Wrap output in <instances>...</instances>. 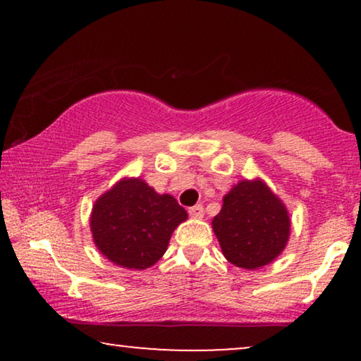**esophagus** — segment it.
<instances>
[{
    "label": "esophagus",
    "instance_id": "1",
    "mask_svg": "<svg viewBox=\"0 0 361 361\" xmlns=\"http://www.w3.org/2000/svg\"><path fill=\"white\" fill-rule=\"evenodd\" d=\"M189 215L194 216V219H202V216H204V205L197 204L194 207H190Z\"/></svg>",
    "mask_w": 361,
    "mask_h": 361
}]
</instances>
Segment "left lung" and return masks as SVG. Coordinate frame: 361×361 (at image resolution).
<instances>
[{
  "label": "left lung",
  "instance_id": "left-lung-1",
  "mask_svg": "<svg viewBox=\"0 0 361 361\" xmlns=\"http://www.w3.org/2000/svg\"><path fill=\"white\" fill-rule=\"evenodd\" d=\"M214 231L231 264L256 269L284 250L290 221L286 207L261 180H241L224 197Z\"/></svg>",
  "mask_w": 361,
  "mask_h": 361
}]
</instances>
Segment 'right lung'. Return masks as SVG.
<instances>
[{
  "mask_svg": "<svg viewBox=\"0 0 361 361\" xmlns=\"http://www.w3.org/2000/svg\"><path fill=\"white\" fill-rule=\"evenodd\" d=\"M187 219L172 195H159L141 179H125L95 202L90 228L111 263L146 269L161 259L172 231Z\"/></svg>",
  "mask_w": 361,
  "mask_h": 361,
  "instance_id": "1",
  "label": "right lung"
}]
</instances>
